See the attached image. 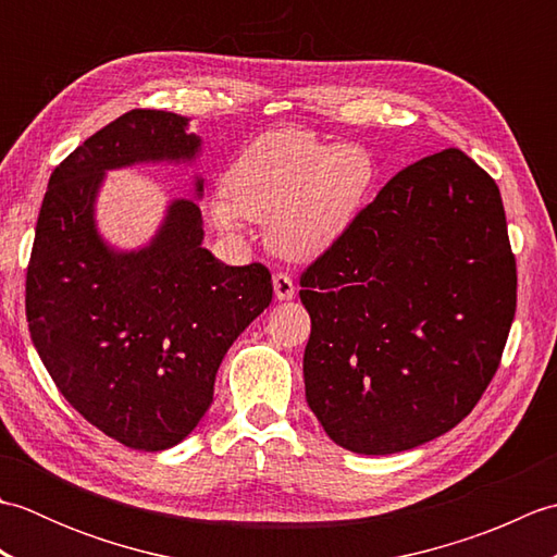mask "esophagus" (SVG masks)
<instances>
[{"label":"esophagus","instance_id":"obj_1","mask_svg":"<svg viewBox=\"0 0 557 557\" xmlns=\"http://www.w3.org/2000/svg\"><path fill=\"white\" fill-rule=\"evenodd\" d=\"M272 287H275V299L280 301H289L294 299V294H297V287H294V282L287 272H277V275L272 277Z\"/></svg>","mask_w":557,"mask_h":557}]
</instances>
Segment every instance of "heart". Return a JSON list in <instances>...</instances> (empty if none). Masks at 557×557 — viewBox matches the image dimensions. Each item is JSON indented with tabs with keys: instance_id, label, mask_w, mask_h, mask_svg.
<instances>
[{
	"instance_id": "obj_1",
	"label": "heart",
	"mask_w": 557,
	"mask_h": 557,
	"mask_svg": "<svg viewBox=\"0 0 557 557\" xmlns=\"http://www.w3.org/2000/svg\"><path fill=\"white\" fill-rule=\"evenodd\" d=\"M371 182L366 150L327 144L306 128H275L232 162L227 196L215 198L212 215L227 232L239 230L244 218L263 222L280 256L306 260L339 239Z\"/></svg>"
}]
</instances>
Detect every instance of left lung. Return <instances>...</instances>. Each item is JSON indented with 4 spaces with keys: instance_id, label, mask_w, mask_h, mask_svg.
Listing matches in <instances>:
<instances>
[{
    "instance_id": "8db88e82",
    "label": "left lung",
    "mask_w": 557,
    "mask_h": 557,
    "mask_svg": "<svg viewBox=\"0 0 557 557\" xmlns=\"http://www.w3.org/2000/svg\"><path fill=\"white\" fill-rule=\"evenodd\" d=\"M299 285L306 401L325 433L359 455L433 441L486 393L515 321L498 184L459 148L417 160Z\"/></svg>"
}]
</instances>
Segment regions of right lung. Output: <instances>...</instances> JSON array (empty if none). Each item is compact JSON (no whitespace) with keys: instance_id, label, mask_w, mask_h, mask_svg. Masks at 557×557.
Masks as SVG:
<instances>
[{"instance_id":"add662e5","label":"right lung","mask_w":557,"mask_h":557,"mask_svg":"<svg viewBox=\"0 0 557 557\" xmlns=\"http://www.w3.org/2000/svg\"><path fill=\"white\" fill-rule=\"evenodd\" d=\"M174 112L132 110L59 162L26 275L30 339L59 393L104 435L146 453L196 429L224 354L272 301L265 265H224L200 246L194 200H174L140 251L100 239L92 206L104 172L194 160L200 138Z\"/></svg>"}]
</instances>
